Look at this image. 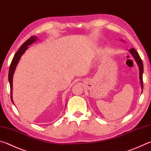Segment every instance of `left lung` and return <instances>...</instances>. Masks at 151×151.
Instances as JSON below:
<instances>
[{
    "mask_svg": "<svg viewBox=\"0 0 151 151\" xmlns=\"http://www.w3.org/2000/svg\"><path fill=\"white\" fill-rule=\"evenodd\" d=\"M121 41H123L121 40ZM129 52L130 54L133 56V59H135V62L137 63V64L138 65L139 67V80H140V84H141V89H142H142H143V82H142V73H143V64H142V60L141 59L140 56H139V53H137L135 49L132 48L129 49Z\"/></svg>",
    "mask_w": 151,
    "mask_h": 151,
    "instance_id": "left-lung-1",
    "label": "left lung"
}]
</instances>
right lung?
<instances>
[{
    "label": "right lung",
    "mask_w": 151,
    "mask_h": 151,
    "mask_svg": "<svg viewBox=\"0 0 151 151\" xmlns=\"http://www.w3.org/2000/svg\"><path fill=\"white\" fill-rule=\"evenodd\" d=\"M37 40V37L35 36V35H32V37L28 40H26L25 42H24L22 45H21L20 49H18V51L16 52V54L14 56L12 61L11 62L10 68H9V81L10 83V94H11V100H12V102L13 104H14L13 101V98H12V83H13V76L14 74L16 68L17 67V65L19 61L21 58V57L22 56V55L25 53V51L28 49L29 47L28 46L32 45V43L36 42ZM66 106V105H65Z\"/></svg>",
    "instance_id": "right-lung-1"
}]
</instances>
